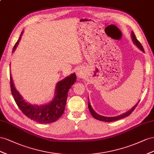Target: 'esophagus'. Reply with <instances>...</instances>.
<instances>
[{
  "label": "esophagus",
  "mask_w": 154,
  "mask_h": 154,
  "mask_svg": "<svg viewBox=\"0 0 154 154\" xmlns=\"http://www.w3.org/2000/svg\"><path fill=\"white\" fill-rule=\"evenodd\" d=\"M77 75L78 77H81L82 75V72L81 71V69H78L77 71Z\"/></svg>",
  "instance_id": "esophagus-1"
}]
</instances>
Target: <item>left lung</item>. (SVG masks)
<instances>
[{
    "mask_svg": "<svg viewBox=\"0 0 154 154\" xmlns=\"http://www.w3.org/2000/svg\"><path fill=\"white\" fill-rule=\"evenodd\" d=\"M131 38H132V41H133V42H134L135 45L137 46L140 50H142L143 52H144V50L143 49V46L141 45V44L140 43V42L137 40V38H136L134 32L131 33ZM138 103H139V102L137 104H136L132 108L130 109L128 112H127L126 113H125L123 114H122V115H120V116H117V117H104V116H102L100 115H99V114H97L96 112H95V111L94 110L93 108H91L89 100H88V108H89V110H90L91 114L92 115V116H93L95 119H96L101 121H104V122H112V121H117V120H119V119H121L125 118L126 117H128V116H130V114L132 113V112L134 110L135 108L137 107Z\"/></svg>",
    "mask_w": 154,
    "mask_h": 154,
    "instance_id": "left-lung-1",
    "label": "left lung"
}]
</instances>
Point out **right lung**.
Instances as JSON below:
<instances>
[{"mask_svg": "<svg viewBox=\"0 0 154 154\" xmlns=\"http://www.w3.org/2000/svg\"><path fill=\"white\" fill-rule=\"evenodd\" d=\"M22 34L23 32L13 48L12 52L15 51L18 45ZM76 78L75 73H73L64 80L59 82L56 86L55 97L54 100L50 103L42 106L31 104L26 102L16 90L10 75L11 91L17 105L26 116L39 123L48 124L56 121L62 116L66 103L68 91L74 82H75Z\"/></svg>", "mask_w": 154, "mask_h": 154, "instance_id": "1", "label": "right lung"}]
</instances>
